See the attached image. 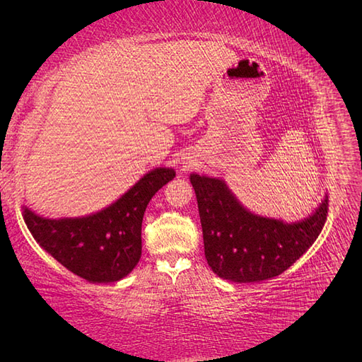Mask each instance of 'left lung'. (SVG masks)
Returning a JSON list of instances; mask_svg holds the SVG:
<instances>
[{"instance_id": "left-lung-1", "label": "left lung", "mask_w": 362, "mask_h": 362, "mask_svg": "<svg viewBox=\"0 0 362 362\" xmlns=\"http://www.w3.org/2000/svg\"><path fill=\"white\" fill-rule=\"evenodd\" d=\"M198 199L204 249L217 276L233 282L272 279L299 259L326 222L327 196L315 213L298 223L252 214L223 181L190 175Z\"/></svg>"}]
</instances>
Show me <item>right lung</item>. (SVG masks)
Here are the masks:
<instances>
[{
	"label": "right lung",
	"instance_id": "right-lung-1",
	"mask_svg": "<svg viewBox=\"0 0 362 362\" xmlns=\"http://www.w3.org/2000/svg\"><path fill=\"white\" fill-rule=\"evenodd\" d=\"M175 178L158 168L105 210L80 218H43L23 206L36 242L75 275L89 282H116L133 270L141 255V221L149 201Z\"/></svg>",
	"mask_w": 362,
	"mask_h": 362
}]
</instances>
